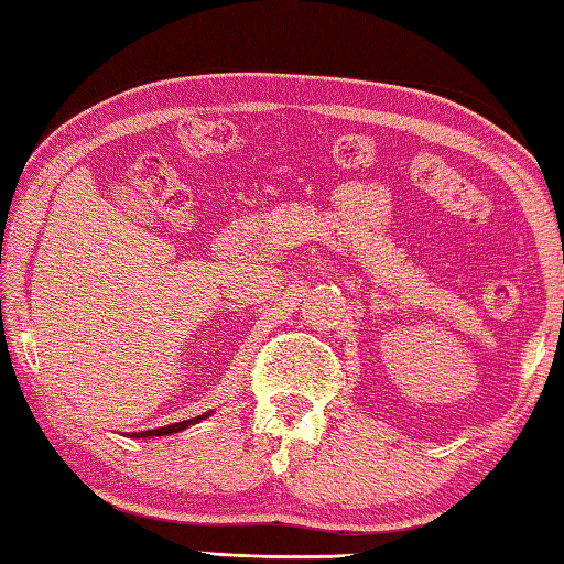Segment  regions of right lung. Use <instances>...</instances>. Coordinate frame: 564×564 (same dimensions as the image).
I'll use <instances>...</instances> for the list:
<instances>
[{
    "instance_id": "obj_1",
    "label": "right lung",
    "mask_w": 564,
    "mask_h": 564,
    "mask_svg": "<svg viewBox=\"0 0 564 564\" xmlns=\"http://www.w3.org/2000/svg\"><path fill=\"white\" fill-rule=\"evenodd\" d=\"M213 411H205L200 416H193V419H185V422H177V424H167V426H160V429H148V432H135L132 436L135 440H150V436H167V434H175V432H183V429L198 424L200 419H208Z\"/></svg>"
}]
</instances>
